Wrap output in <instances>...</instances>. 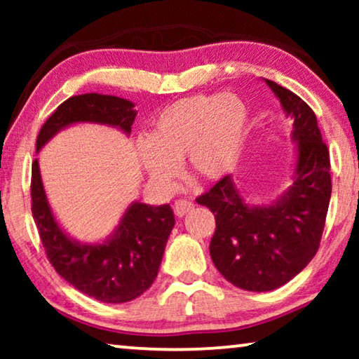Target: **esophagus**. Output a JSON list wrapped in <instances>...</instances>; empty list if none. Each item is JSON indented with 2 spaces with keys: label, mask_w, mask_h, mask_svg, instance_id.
I'll list each match as a JSON object with an SVG mask.
<instances>
[{
  "label": "esophagus",
  "mask_w": 359,
  "mask_h": 359,
  "mask_svg": "<svg viewBox=\"0 0 359 359\" xmlns=\"http://www.w3.org/2000/svg\"><path fill=\"white\" fill-rule=\"evenodd\" d=\"M194 204L187 201V199H179V201L174 203V214L177 217H184L185 214H188V212L193 210Z\"/></svg>",
  "instance_id": "1"
}]
</instances>
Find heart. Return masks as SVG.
Returning a JSON list of instances; mask_svg holds the SVG:
<instances>
[{
  "mask_svg": "<svg viewBox=\"0 0 359 359\" xmlns=\"http://www.w3.org/2000/svg\"><path fill=\"white\" fill-rule=\"evenodd\" d=\"M247 135L248 111L238 96L196 95L163 109L137 150L150 179L169 190L182 160L194 179L224 177L238 165Z\"/></svg>",
  "mask_w": 359,
  "mask_h": 359,
  "instance_id": "b5f03b06",
  "label": "heart"
}]
</instances>
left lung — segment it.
<instances>
[{"mask_svg":"<svg viewBox=\"0 0 359 359\" xmlns=\"http://www.w3.org/2000/svg\"><path fill=\"white\" fill-rule=\"evenodd\" d=\"M293 118L297 163L293 185L269 205H248L231 175L196 198L215 215L209 250L218 272L234 287L271 291L290 282L315 257L331 199L330 151L315 112L299 96L266 81Z\"/></svg>","mask_w":359,"mask_h":359,"instance_id":"obj_1","label":"left lung"}]
</instances>
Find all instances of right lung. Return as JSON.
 <instances>
[{"mask_svg":"<svg viewBox=\"0 0 359 359\" xmlns=\"http://www.w3.org/2000/svg\"><path fill=\"white\" fill-rule=\"evenodd\" d=\"M131 101L111 95L85 93L62 102L46 120L36 141L41 150L65 126L92 121L117 126L126 135L136 118ZM32 212L47 259L72 287L101 302L136 299L154 283L174 226L169 204L133 203L111 239L102 244H79L69 239L50 210L42 187L38 160L32 166Z\"/></svg>","mask_w":359,"mask_h":359,"instance_id":"1","label":"right lung"}]
</instances>
